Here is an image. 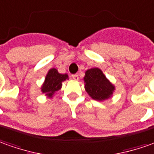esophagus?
<instances>
[{
  "instance_id": "34e87169",
  "label": "esophagus",
  "mask_w": 154,
  "mask_h": 154,
  "mask_svg": "<svg viewBox=\"0 0 154 154\" xmlns=\"http://www.w3.org/2000/svg\"><path fill=\"white\" fill-rule=\"evenodd\" d=\"M72 78H73V79H75V80H78V79H79V75H72Z\"/></svg>"
}]
</instances>
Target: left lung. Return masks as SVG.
I'll list each match as a JSON object with an SVG mask.
<instances>
[{"instance_id":"obj_1","label":"left lung","mask_w":154,"mask_h":154,"mask_svg":"<svg viewBox=\"0 0 154 154\" xmlns=\"http://www.w3.org/2000/svg\"><path fill=\"white\" fill-rule=\"evenodd\" d=\"M84 81L86 92L95 100L103 101L109 99L115 91V86L98 68L86 70Z\"/></svg>"}]
</instances>
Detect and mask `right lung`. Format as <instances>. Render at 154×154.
Masks as SVG:
<instances>
[{
    "label": "right lung",
    "mask_w": 154,
    "mask_h": 154,
    "mask_svg": "<svg viewBox=\"0 0 154 154\" xmlns=\"http://www.w3.org/2000/svg\"><path fill=\"white\" fill-rule=\"evenodd\" d=\"M66 79H69L67 74H59L56 69L53 68L48 72L45 80L41 87V91L48 98H52L54 93L61 89L62 83Z\"/></svg>",
    "instance_id": "1"
}]
</instances>
